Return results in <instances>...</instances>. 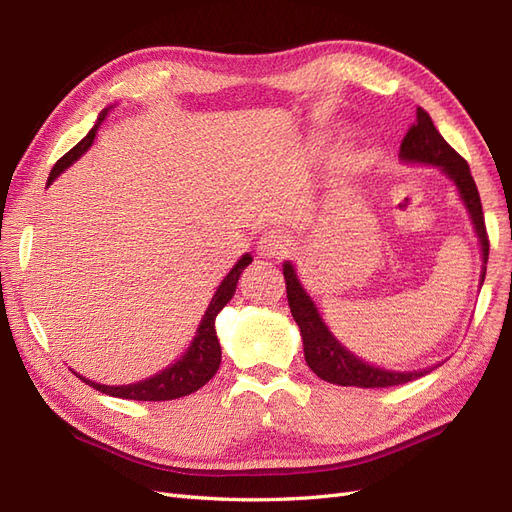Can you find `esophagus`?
<instances>
[{
    "label": "esophagus",
    "mask_w": 512,
    "mask_h": 512,
    "mask_svg": "<svg viewBox=\"0 0 512 512\" xmlns=\"http://www.w3.org/2000/svg\"><path fill=\"white\" fill-rule=\"evenodd\" d=\"M288 250H290L288 239L277 230L265 232V235H262L258 241V254L262 258H284L288 254Z\"/></svg>",
    "instance_id": "34e87169"
}]
</instances>
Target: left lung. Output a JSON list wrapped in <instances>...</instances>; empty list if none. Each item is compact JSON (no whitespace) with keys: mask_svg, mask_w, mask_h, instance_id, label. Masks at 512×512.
Returning <instances> with one entry per match:
<instances>
[{"mask_svg":"<svg viewBox=\"0 0 512 512\" xmlns=\"http://www.w3.org/2000/svg\"><path fill=\"white\" fill-rule=\"evenodd\" d=\"M399 156L404 162L440 166L444 173L455 181L463 205H466V209L470 211L474 230L480 239V250H483V262L487 265L489 237L485 228L483 205H480V196L476 190V183L472 179L470 166L451 145L444 141L442 134L436 130V126H433L429 113L423 111L421 106L416 108V121L406 132L404 141H401ZM485 265H483V273H480V282H485V273H487ZM284 280H286V297H288L292 318L301 329L305 361L318 378L339 386L386 389V386L406 384L410 380L429 374V369L386 371L382 367H374L361 361L359 356L350 354L333 337V333L327 329V324L322 322L314 301L309 299V294L303 290L290 262L284 265Z\"/></svg>","mask_w":512,"mask_h":512,"instance_id":"1","label":"left lung"}]
</instances>
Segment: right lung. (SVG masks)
Wrapping results in <instances>:
<instances>
[{
	"instance_id": "obj_1",
	"label": "right lung",
	"mask_w": 512,
	"mask_h": 512,
	"mask_svg": "<svg viewBox=\"0 0 512 512\" xmlns=\"http://www.w3.org/2000/svg\"><path fill=\"white\" fill-rule=\"evenodd\" d=\"M106 113L108 111L100 113L96 126L89 130V134L79 145H74L64 158L57 160V164L53 166L51 175H49V185L53 183V179L59 173H64V170L72 162L79 160L83 153L91 147ZM250 262H252L250 254L241 256L237 265L232 267L230 273L224 277V282L218 286V292L213 294V299L207 307L203 320H200V324H198V331H196L192 346L175 365L166 367L164 371H160V374H156L153 378H147V380L136 382V384H123V386H106V384L91 382L74 371L76 378H81L85 384L91 386V389H96L100 393H106L111 397H121V399H134V401H168V399H179V397H185L190 393H196L200 386H205L215 376V371L220 369L222 348L218 342V335H215V316H218L222 312V307L232 299V294H235V290H237L239 277H241L243 269L250 265Z\"/></svg>"
}]
</instances>
